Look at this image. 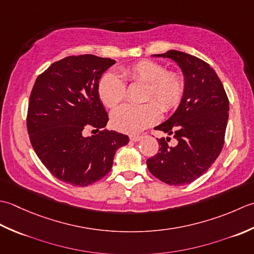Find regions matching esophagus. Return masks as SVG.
<instances>
[{
	"label": "esophagus",
	"mask_w": 254,
	"mask_h": 254,
	"mask_svg": "<svg viewBox=\"0 0 254 254\" xmlns=\"http://www.w3.org/2000/svg\"><path fill=\"white\" fill-rule=\"evenodd\" d=\"M129 138H130L131 141L137 142V141H140L141 140L142 136H140V134H130V136H129Z\"/></svg>",
	"instance_id": "34e87169"
}]
</instances>
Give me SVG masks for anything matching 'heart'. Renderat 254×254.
<instances>
[{"label": "heart", "instance_id": "1", "mask_svg": "<svg viewBox=\"0 0 254 254\" xmlns=\"http://www.w3.org/2000/svg\"><path fill=\"white\" fill-rule=\"evenodd\" d=\"M122 74L131 81L148 83L144 100H157L163 111L173 110L179 105L184 93V81L175 72H165V68L156 61L143 60L122 70ZM98 94L107 107H115L126 94L123 77L108 72L100 80ZM160 106L154 101L141 105L124 104L112 113L113 127L127 133H137L153 125L160 118Z\"/></svg>", "mask_w": 254, "mask_h": 254}]
</instances>
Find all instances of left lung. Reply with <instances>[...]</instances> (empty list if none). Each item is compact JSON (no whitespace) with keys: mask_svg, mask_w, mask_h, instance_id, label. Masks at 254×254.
<instances>
[{"mask_svg":"<svg viewBox=\"0 0 254 254\" xmlns=\"http://www.w3.org/2000/svg\"><path fill=\"white\" fill-rule=\"evenodd\" d=\"M152 57L171 59L179 65L184 93L177 111L154 127L168 136L173 134L177 144L169 146L170 137L158 139L159 152L147 160V167L167 184L192 183L211 167L224 146L228 97L215 70L197 57L178 50Z\"/></svg>","mask_w":254,"mask_h":254,"instance_id":"left-lung-1","label":"left lung"}]
</instances>
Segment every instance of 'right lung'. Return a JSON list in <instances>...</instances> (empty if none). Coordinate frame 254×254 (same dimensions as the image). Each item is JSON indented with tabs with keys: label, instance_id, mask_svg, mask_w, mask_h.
Instances as JSON below:
<instances>
[{
	"label": "right lung",
	"instance_id": "obj_1",
	"mask_svg": "<svg viewBox=\"0 0 254 254\" xmlns=\"http://www.w3.org/2000/svg\"><path fill=\"white\" fill-rule=\"evenodd\" d=\"M115 62L94 55L66 57L35 82L27 114L29 139L40 161L62 182L87 186L104 178L117 149L129 142L115 130L85 136L89 127L98 131L108 122L98 81Z\"/></svg>",
	"mask_w": 254,
	"mask_h": 254
}]
</instances>
